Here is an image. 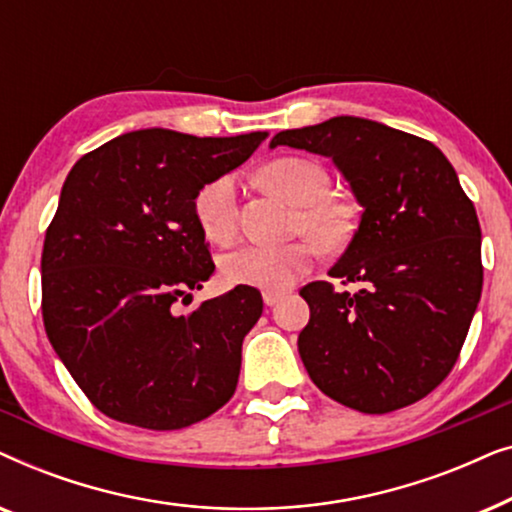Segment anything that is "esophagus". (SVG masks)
Here are the masks:
<instances>
[{
  "label": "esophagus",
  "instance_id": "1",
  "mask_svg": "<svg viewBox=\"0 0 512 512\" xmlns=\"http://www.w3.org/2000/svg\"><path fill=\"white\" fill-rule=\"evenodd\" d=\"M282 298H284V291H277V289H265L263 291V300H265V305H268V307L277 305Z\"/></svg>",
  "mask_w": 512,
  "mask_h": 512
}]
</instances>
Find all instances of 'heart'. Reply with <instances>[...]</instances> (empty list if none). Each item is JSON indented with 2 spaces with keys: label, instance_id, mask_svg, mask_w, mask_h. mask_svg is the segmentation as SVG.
<instances>
[{
  "label": "heart",
  "instance_id": "b5f03b06",
  "mask_svg": "<svg viewBox=\"0 0 512 512\" xmlns=\"http://www.w3.org/2000/svg\"><path fill=\"white\" fill-rule=\"evenodd\" d=\"M265 186L298 207L293 228L307 233L328 251L345 247L352 237L354 219L345 202L331 198V174L321 163L303 156L272 160L263 170ZM195 219L209 242L233 240L240 228V188L235 177L223 174L205 184L193 202ZM317 249L310 240L284 247L240 244L221 256V272L230 284L284 289L312 268Z\"/></svg>",
  "mask_w": 512,
  "mask_h": 512
}]
</instances>
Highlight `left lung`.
Here are the masks:
<instances>
[{"label":"left lung","instance_id":"left-lung-1","mask_svg":"<svg viewBox=\"0 0 512 512\" xmlns=\"http://www.w3.org/2000/svg\"><path fill=\"white\" fill-rule=\"evenodd\" d=\"M333 158L361 202L359 228L328 275L310 282L298 352L312 382L347 408L384 415L450 375L482 293L480 221L443 151L354 116L272 137Z\"/></svg>","mask_w":512,"mask_h":512}]
</instances>
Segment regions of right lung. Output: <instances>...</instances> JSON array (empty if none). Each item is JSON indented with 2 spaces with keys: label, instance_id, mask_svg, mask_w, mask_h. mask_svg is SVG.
<instances>
[{
  "label": "right lung",
  "instance_id": "obj_1",
  "mask_svg": "<svg viewBox=\"0 0 512 512\" xmlns=\"http://www.w3.org/2000/svg\"><path fill=\"white\" fill-rule=\"evenodd\" d=\"M265 137L137 130L67 174L41 254V317L69 375L116 422L184 429L235 394L261 293L240 284L191 314L174 305L214 275L195 195Z\"/></svg>",
  "mask_w": 512,
  "mask_h": 512
}]
</instances>
